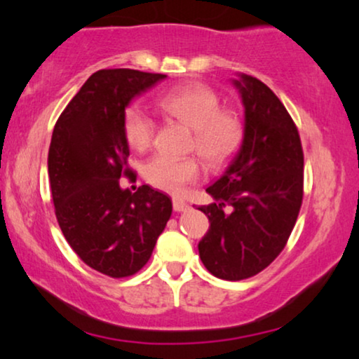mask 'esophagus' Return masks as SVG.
Masks as SVG:
<instances>
[{
	"label": "esophagus",
	"mask_w": 359,
	"mask_h": 359,
	"mask_svg": "<svg viewBox=\"0 0 359 359\" xmlns=\"http://www.w3.org/2000/svg\"><path fill=\"white\" fill-rule=\"evenodd\" d=\"M172 207H174L175 212H185V210L189 208V203L184 202L182 198L174 197V198H172Z\"/></svg>",
	"instance_id": "1"
}]
</instances>
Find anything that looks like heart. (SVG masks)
<instances>
[{"label":"heart","instance_id":"heart-1","mask_svg":"<svg viewBox=\"0 0 359 359\" xmlns=\"http://www.w3.org/2000/svg\"><path fill=\"white\" fill-rule=\"evenodd\" d=\"M161 111L192 128L189 149L195 151L208 167H219L240 149L245 137V123L240 113L222 108L219 95L202 82L174 87L159 98ZM123 131L136 151L149 149L156 135V121L141 103H130L123 113ZM142 175L152 187L177 194L200 177L195 157L157 154L142 167Z\"/></svg>","mask_w":359,"mask_h":359}]
</instances>
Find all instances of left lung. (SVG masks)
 I'll return each instance as SVG.
<instances>
[{
    "label": "left lung",
    "mask_w": 359,
    "mask_h": 359,
    "mask_svg": "<svg viewBox=\"0 0 359 359\" xmlns=\"http://www.w3.org/2000/svg\"><path fill=\"white\" fill-rule=\"evenodd\" d=\"M245 104V137L198 207L210 228L200 259L215 277L243 280L266 269L297 222L304 198V151L294 119L276 93L251 75L235 80Z\"/></svg>",
    "instance_id": "8db88e82"
}]
</instances>
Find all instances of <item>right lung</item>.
<instances>
[{
    "mask_svg": "<svg viewBox=\"0 0 359 359\" xmlns=\"http://www.w3.org/2000/svg\"><path fill=\"white\" fill-rule=\"evenodd\" d=\"M162 79L131 69L95 72L52 133L47 165L57 222L76 256L114 279L146 266L172 213L170 198L149 185L135 194L119 187L121 177H136L124 108Z\"/></svg>",
    "mask_w": 359,
    "mask_h": 359,
    "instance_id": "1",
    "label": "right lung"
}]
</instances>
